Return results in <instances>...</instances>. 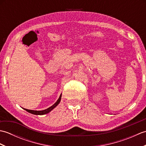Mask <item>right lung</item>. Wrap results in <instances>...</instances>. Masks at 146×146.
Returning <instances> with one entry per match:
<instances>
[{"label": "right lung", "mask_w": 146, "mask_h": 146, "mask_svg": "<svg viewBox=\"0 0 146 146\" xmlns=\"http://www.w3.org/2000/svg\"><path fill=\"white\" fill-rule=\"evenodd\" d=\"M61 94L60 95V97L58 99V100L56 101V102L54 104L52 105L51 107H49L47 109H45V110H40V111H38V110H28V109H26V108H24V110H26L27 111H28V112L34 114V115H44L49 113V111H51L53 108H54L56 107L57 106V105L60 104V102L61 101Z\"/></svg>", "instance_id": "add662e5"}]
</instances>
